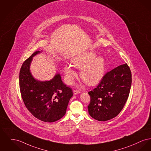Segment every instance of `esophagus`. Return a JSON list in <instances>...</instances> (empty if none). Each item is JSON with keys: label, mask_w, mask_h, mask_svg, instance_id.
I'll list each match as a JSON object with an SVG mask.
<instances>
[{"label": "esophagus", "mask_w": 151, "mask_h": 151, "mask_svg": "<svg viewBox=\"0 0 151 151\" xmlns=\"http://www.w3.org/2000/svg\"><path fill=\"white\" fill-rule=\"evenodd\" d=\"M73 95H77V94L80 93V91H79V90H74V91H73Z\"/></svg>", "instance_id": "obj_1"}]
</instances>
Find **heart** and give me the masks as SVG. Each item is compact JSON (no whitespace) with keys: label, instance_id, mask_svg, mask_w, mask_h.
<instances>
[{"label":"heart","instance_id":"1","mask_svg":"<svg viewBox=\"0 0 151 151\" xmlns=\"http://www.w3.org/2000/svg\"><path fill=\"white\" fill-rule=\"evenodd\" d=\"M97 54L88 52L75 57L72 63L73 66L79 69L81 80L89 86H95L103 79L106 71V62L103 58L96 57ZM67 82L71 84L76 76L72 67L68 65L64 68Z\"/></svg>","mask_w":151,"mask_h":151}]
</instances>
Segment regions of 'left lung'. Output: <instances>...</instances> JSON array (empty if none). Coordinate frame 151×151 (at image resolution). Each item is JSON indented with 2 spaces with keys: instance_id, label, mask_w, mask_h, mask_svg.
<instances>
[{
  "instance_id": "left-lung-1",
  "label": "left lung",
  "mask_w": 151,
  "mask_h": 151,
  "mask_svg": "<svg viewBox=\"0 0 151 151\" xmlns=\"http://www.w3.org/2000/svg\"><path fill=\"white\" fill-rule=\"evenodd\" d=\"M131 84V72L126 63L107 72L98 87L88 92L89 115L101 122L116 117L128 99Z\"/></svg>"
}]
</instances>
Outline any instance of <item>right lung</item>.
<instances>
[{
    "label": "right lung",
    "mask_w": 151,
    "mask_h": 151,
    "mask_svg": "<svg viewBox=\"0 0 151 151\" xmlns=\"http://www.w3.org/2000/svg\"><path fill=\"white\" fill-rule=\"evenodd\" d=\"M42 52L36 51L22 64L19 73L20 90L28 110L37 119L52 123L65 114L73 92L63 83L59 73L47 81L37 80L32 76L30 65L33 57Z\"/></svg>",
    "instance_id": "add662e5"
}]
</instances>
